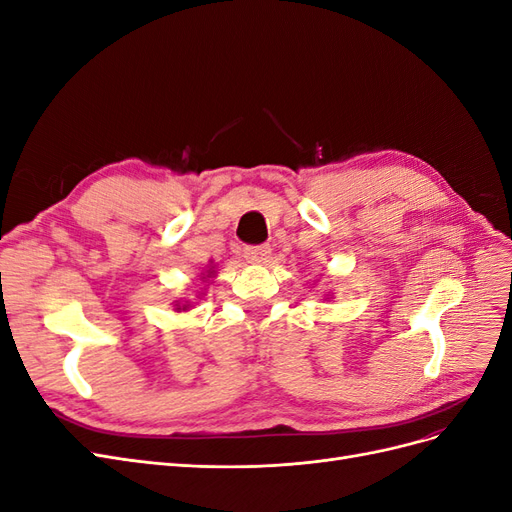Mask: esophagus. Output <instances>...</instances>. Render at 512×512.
Instances as JSON below:
<instances>
[{"label":"esophagus","mask_w":512,"mask_h":512,"mask_svg":"<svg viewBox=\"0 0 512 512\" xmlns=\"http://www.w3.org/2000/svg\"><path fill=\"white\" fill-rule=\"evenodd\" d=\"M245 258L254 262V265H267L269 258H271V247L269 245L245 247Z\"/></svg>","instance_id":"34e87169"}]
</instances>
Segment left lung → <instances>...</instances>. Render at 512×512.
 I'll use <instances>...</instances> for the list:
<instances>
[{
    "label": "left lung",
    "instance_id": "obj_1",
    "mask_svg": "<svg viewBox=\"0 0 512 512\" xmlns=\"http://www.w3.org/2000/svg\"><path fill=\"white\" fill-rule=\"evenodd\" d=\"M324 299H333V294H324Z\"/></svg>",
    "mask_w": 512,
    "mask_h": 512
}]
</instances>
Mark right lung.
<instances>
[{
    "label": "right lung",
    "instance_id": "add662e5",
    "mask_svg": "<svg viewBox=\"0 0 512 512\" xmlns=\"http://www.w3.org/2000/svg\"><path fill=\"white\" fill-rule=\"evenodd\" d=\"M200 277V282L203 284H207L209 282V277H215V265H213V260H209V265H207V269L198 275ZM192 309V303L190 301H175V312H190Z\"/></svg>",
    "mask_w": 512,
    "mask_h": 512
}]
</instances>
